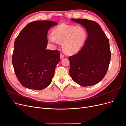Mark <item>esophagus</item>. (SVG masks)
<instances>
[{
  "instance_id": "esophagus-1",
  "label": "esophagus",
  "mask_w": 126,
  "mask_h": 126,
  "mask_svg": "<svg viewBox=\"0 0 126 126\" xmlns=\"http://www.w3.org/2000/svg\"><path fill=\"white\" fill-rule=\"evenodd\" d=\"M60 59H63V58H64V55H63V54H61L60 55Z\"/></svg>"
}]
</instances>
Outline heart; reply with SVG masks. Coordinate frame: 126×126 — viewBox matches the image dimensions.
Listing matches in <instances>:
<instances>
[{
	"label": "heart",
	"mask_w": 126,
	"mask_h": 126,
	"mask_svg": "<svg viewBox=\"0 0 126 126\" xmlns=\"http://www.w3.org/2000/svg\"><path fill=\"white\" fill-rule=\"evenodd\" d=\"M52 33L48 36V40L56 44L63 42V50L68 54L79 51L84 46L87 38V32L84 27L66 24L55 27Z\"/></svg>",
	"instance_id": "1"
}]
</instances>
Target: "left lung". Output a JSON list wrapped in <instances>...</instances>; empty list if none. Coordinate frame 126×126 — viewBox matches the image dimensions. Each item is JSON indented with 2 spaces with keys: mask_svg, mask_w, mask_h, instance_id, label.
<instances>
[{
  "mask_svg": "<svg viewBox=\"0 0 126 126\" xmlns=\"http://www.w3.org/2000/svg\"><path fill=\"white\" fill-rule=\"evenodd\" d=\"M71 20L84 27L88 37L77 54L68 58L70 76L81 86L94 85L104 78L108 69L111 59L108 38L96 22L85 19Z\"/></svg>",
  "mask_w": 126,
  "mask_h": 126,
  "instance_id": "left-lung-1",
  "label": "left lung"
}]
</instances>
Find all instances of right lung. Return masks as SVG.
I'll list each match as a JSON object with an SVG mask.
<instances>
[{
  "label": "right lung",
  "mask_w": 126,
  "mask_h": 126,
  "mask_svg": "<svg viewBox=\"0 0 126 126\" xmlns=\"http://www.w3.org/2000/svg\"><path fill=\"white\" fill-rule=\"evenodd\" d=\"M56 25L49 20L30 22L15 39L13 65L19 81L26 88L42 90L52 81L60 53L46 47L48 30Z\"/></svg>",
  "instance_id": "add662e5"
}]
</instances>
